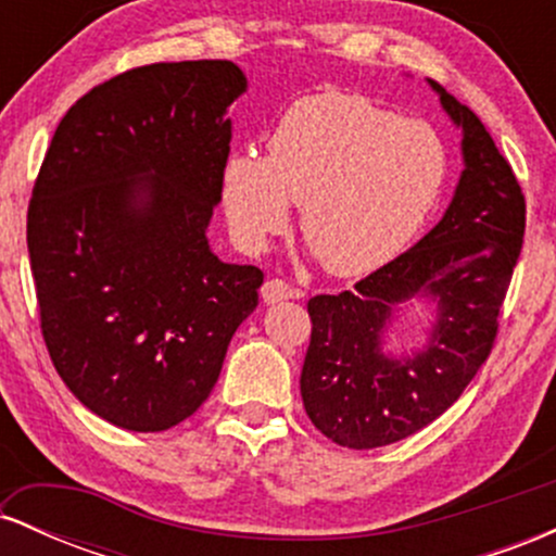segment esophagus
Returning a JSON list of instances; mask_svg holds the SVG:
<instances>
[{"instance_id": "34e87169", "label": "esophagus", "mask_w": 556, "mask_h": 556, "mask_svg": "<svg viewBox=\"0 0 556 556\" xmlns=\"http://www.w3.org/2000/svg\"><path fill=\"white\" fill-rule=\"evenodd\" d=\"M261 298H264V303L274 305L282 303V300L295 298V290L287 282H282V279H269V282H264V287H261Z\"/></svg>"}]
</instances>
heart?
<instances>
[{
	"label": "heart",
	"mask_w": 556,
	"mask_h": 556,
	"mask_svg": "<svg viewBox=\"0 0 556 556\" xmlns=\"http://www.w3.org/2000/svg\"><path fill=\"white\" fill-rule=\"evenodd\" d=\"M446 146L429 123L400 119L355 93H314L277 119L266 156L232 154L222 169V206L242 251H266L300 229L337 277H363L400 256L446 182Z\"/></svg>",
	"instance_id": "heart-1"
}]
</instances>
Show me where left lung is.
Returning <instances> with one entry per match:
<instances>
[{"label":"left lung","instance_id":"1","mask_svg":"<svg viewBox=\"0 0 556 556\" xmlns=\"http://www.w3.org/2000/svg\"><path fill=\"white\" fill-rule=\"evenodd\" d=\"M463 130L465 169L437 227L410 251L340 295L308 300L311 344L300 394L334 444L374 450L437 420L489 358L526 235V198L507 159L468 106L429 80ZM438 305L430 340L410 356L383 353L407 299Z\"/></svg>","mask_w":556,"mask_h":556}]
</instances>
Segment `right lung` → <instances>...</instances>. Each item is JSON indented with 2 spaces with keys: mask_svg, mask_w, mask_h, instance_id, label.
Masks as SVG:
<instances>
[{
  "mask_svg": "<svg viewBox=\"0 0 556 556\" xmlns=\"http://www.w3.org/2000/svg\"><path fill=\"white\" fill-rule=\"evenodd\" d=\"M248 80L235 62H159L101 83L56 127L28 206L41 334L88 410L167 431L206 402L264 271L225 264L222 201Z\"/></svg>",
  "mask_w": 556,
  "mask_h": 556,
  "instance_id": "right-lung-1",
  "label": "right lung"
}]
</instances>
